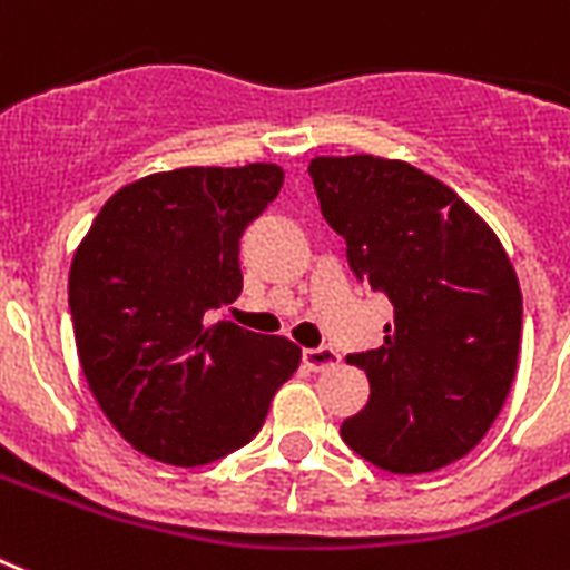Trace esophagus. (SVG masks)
I'll use <instances>...</instances> for the list:
<instances>
[{
  "instance_id": "obj_1",
  "label": "esophagus",
  "mask_w": 570,
  "mask_h": 570,
  "mask_svg": "<svg viewBox=\"0 0 570 570\" xmlns=\"http://www.w3.org/2000/svg\"><path fill=\"white\" fill-rule=\"evenodd\" d=\"M341 362V356L332 347H308L303 350V364L308 371H330Z\"/></svg>"
}]
</instances>
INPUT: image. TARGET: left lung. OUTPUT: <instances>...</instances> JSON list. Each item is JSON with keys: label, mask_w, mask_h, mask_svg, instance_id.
I'll use <instances>...</instances> for the list:
<instances>
[{"label": "left lung", "mask_w": 570, "mask_h": 570, "mask_svg": "<svg viewBox=\"0 0 570 570\" xmlns=\"http://www.w3.org/2000/svg\"><path fill=\"white\" fill-rule=\"evenodd\" d=\"M308 176L356 282L394 308L382 347L347 356L371 397L341 439L382 471H439L480 444L515 380L512 262L465 199L412 164L314 158Z\"/></svg>", "instance_id": "8db88e82"}]
</instances>
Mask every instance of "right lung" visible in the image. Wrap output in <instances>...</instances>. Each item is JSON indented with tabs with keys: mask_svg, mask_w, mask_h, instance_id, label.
Segmentation results:
<instances>
[{
	"mask_svg": "<svg viewBox=\"0 0 570 570\" xmlns=\"http://www.w3.org/2000/svg\"><path fill=\"white\" fill-rule=\"evenodd\" d=\"M273 164L185 167L117 190L70 267V317L94 397L144 456L194 468L262 430L299 347L217 321L244 285L240 238L279 197Z\"/></svg>",
	"mask_w": 570,
	"mask_h": 570,
	"instance_id": "obj_1",
	"label": "right lung"
}]
</instances>
